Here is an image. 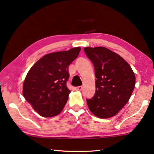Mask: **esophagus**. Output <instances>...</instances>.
Returning <instances> with one entry per match:
<instances>
[{
    "mask_svg": "<svg viewBox=\"0 0 154 154\" xmlns=\"http://www.w3.org/2000/svg\"><path fill=\"white\" fill-rule=\"evenodd\" d=\"M82 88H83V87L82 86H77V87H75V89L76 91H82Z\"/></svg>",
    "mask_w": 154,
    "mask_h": 154,
    "instance_id": "1",
    "label": "esophagus"
}]
</instances>
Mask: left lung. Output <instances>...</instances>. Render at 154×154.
<instances>
[{
  "label": "left lung",
  "instance_id": "obj_1",
  "mask_svg": "<svg viewBox=\"0 0 154 154\" xmlns=\"http://www.w3.org/2000/svg\"><path fill=\"white\" fill-rule=\"evenodd\" d=\"M96 75V93L86 99L90 111L98 118L115 116L124 107L135 88V76L131 67L116 53L103 47H85Z\"/></svg>",
  "mask_w": 154,
  "mask_h": 154
}]
</instances>
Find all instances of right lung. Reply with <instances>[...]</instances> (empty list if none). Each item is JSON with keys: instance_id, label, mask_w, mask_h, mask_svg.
I'll use <instances>...</instances> for the list:
<instances>
[{"instance_id": "1", "label": "right lung", "mask_w": 154, "mask_h": 154, "mask_svg": "<svg viewBox=\"0 0 154 154\" xmlns=\"http://www.w3.org/2000/svg\"><path fill=\"white\" fill-rule=\"evenodd\" d=\"M80 50V47H75L48 54L27 73L23 85V97L40 116H54L64 108L70 92L66 85L68 67Z\"/></svg>"}]
</instances>
